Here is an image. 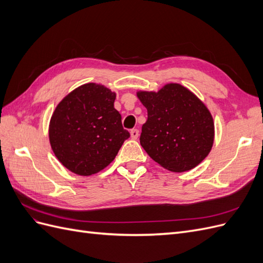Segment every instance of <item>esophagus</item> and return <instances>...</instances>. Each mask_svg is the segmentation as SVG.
Listing matches in <instances>:
<instances>
[{
	"mask_svg": "<svg viewBox=\"0 0 263 263\" xmlns=\"http://www.w3.org/2000/svg\"><path fill=\"white\" fill-rule=\"evenodd\" d=\"M130 136H132L133 139H137L138 136H139V130L136 129V128L132 129V130H130Z\"/></svg>",
	"mask_w": 263,
	"mask_h": 263,
	"instance_id": "esophagus-1",
	"label": "esophagus"
}]
</instances>
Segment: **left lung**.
Masks as SVG:
<instances>
[{
	"label": "left lung",
	"instance_id": "obj_1",
	"mask_svg": "<svg viewBox=\"0 0 263 263\" xmlns=\"http://www.w3.org/2000/svg\"><path fill=\"white\" fill-rule=\"evenodd\" d=\"M147 108L140 145L164 169L185 172L208 157L214 142L212 114L194 93L181 84L168 83L158 92L139 91Z\"/></svg>",
	"mask_w": 263,
	"mask_h": 263
}]
</instances>
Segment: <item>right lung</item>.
<instances>
[{"mask_svg":"<svg viewBox=\"0 0 263 263\" xmlns=\"http://www.w3.org/2000/svg\"><path fill=\"white\" fill-rule=\"evenodd\" d=\"M116 94L97 83L77 87L62 99L49 123L54 156L79 176L98 173L112 162L129 133L114 107Z\"/></svg>","mask_w":263,"mask_h":263,"instance_id":"add662e5","label":"right lung"}]
</instances>
